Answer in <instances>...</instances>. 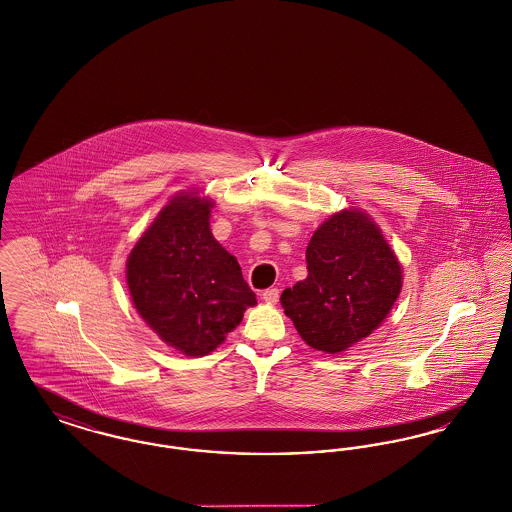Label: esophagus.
Instances as JSON below:
<instances>
[{
  "label": "esophagus",
  "mask_w": 512,
  "mask_h": 512,
  "mask_svg": "<svg viewBox=\"0 0 512 512\" xmlns=\"http://www.w3.org/2000/svg\"><path fill=\"white\" fill-rule=\"evenodd\" d=\"M262 298L267 304H277L279 302V290L277 289H266L262 292Z\"/></svg>",
  "instance_id": "esophagus-1"
}]
</instances>
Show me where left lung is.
<instances>
[{
	"mask_svg": "<svg viewBox=\"0 0 512 512\" xmlns=\"http://www.w3.org/2000/svg\"><path fill=\"white\" fill-rule=\"evenodd\" d=\"M306 262L308 277L283 290L281 306L319 352L338 354L369 336L400 296V262L361 210H342L321 223Z\"/></svg>",
	"mask_w": 512,
	"mask_h": 512,
	"instance_id": "1",
	"label": "left lung"
}]
</instances>
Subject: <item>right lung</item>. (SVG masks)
I'll list each match as a JSON object with an SVG mask.
<instances>
[{
  "instance_id": "obj_1",
  "label": "right lung",
  "mask_w": 512,
  "mask_h": 512,
  "mask_svg": "<svg viewBox=\"0 0 512 512\" xmlns=\"http://www.w3.org/2000/svg\"><path fill=\"white\" fill-rule=\"evenodd\" d=\"M212 206L199 191L172 197L126 264L137 313L168 346L191 357L214 352L256 304L237 258L210 231Z\"/></svg>"
}]
</instances>
